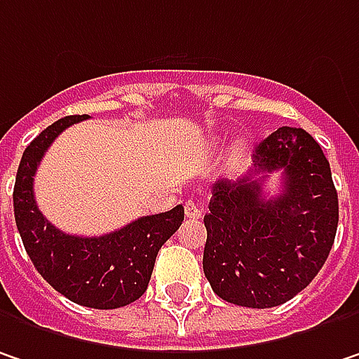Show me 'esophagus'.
I'll return each mask as SVG.
<instances>
[{
    "label": "esophagus",
    "instance_id": "obj_1",
    "mask_svg": "<svg viewBox=\"0 0 359 359\" xmlns=\"http://www.w3.org/2000/svg\"><path fill=\"white\" fill-rule=\"evenodd\" d=\"M184 213H187V217H191V219H199V217L203 215V208H201L197 201L189 199V201L184 203Z\"/></svg>",
    "mask_w": 359,
    "mask_h": 359
}]
</instances>
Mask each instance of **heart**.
<instances>
[{"label":"heart","instance_id":"1","mask_svg":"<svg viewBox=\"0 0 359 359\" xmlns=\"http://www.w3.org/2000/svg\"><path fill=\"white\" fill-rule=\"evenodd\" d=\"M241 149H243V147H236V156H241Z\"/></svg>","mask_w":359,"mask_h":359}]
</instances>
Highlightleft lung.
<instances>
[{
  "label": "left lung",
  "mask_w": 359,
  "mask_h": 359,
  "mask_svg": "<svg viewBox=\"0 0 359 359\" xmlns=\"http://www.w3.org/2000/svg\"><path fill=\"white\" fill-rule=\"evenodd\" d=\"M252 158L246 177L213 184L203 271L222 300L271 309L302 292L325 265L339 201L329 160L304 129L279 127ZM273 172L284 184L269 200L262 184Z\"/></svg>",
  "instance_id": "left-lung-1"
}]
</instances>
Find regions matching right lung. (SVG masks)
Segmentation results:
<instances>
[{
    "label": "right lung",
    "mask_w": 359,
    "mask_h": 359,
    "mask_svg": "<svg viewBox=\"0 0 359 359\" xmlns=\"http://www.w3.org/2000/svg\"><path fill=\"white\" fill-rule=\"evenodd\" d=\"M86 114L63 116L24 149L14 184V215L24 248L36 271L67 300L88 309L127 306L144 296L162 245L184 219L182 205L140 217L104 236H74L41 213L32 182L55 137Z\"/></svg>",
    "instance_id": "add662e5"
}]
</instances>
